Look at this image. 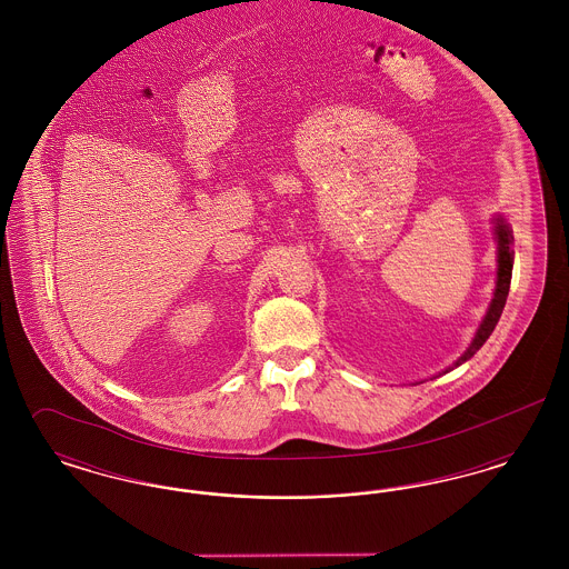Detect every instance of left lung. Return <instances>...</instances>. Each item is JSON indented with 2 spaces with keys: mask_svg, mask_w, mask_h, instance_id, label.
<instances>
[{
  "mask_svg": "<svg viewBox=\"0 0 569 569\" xmlns=\"http://www.w3.org/2000/svg\"><path fill=\"white\" fill-rule=\"evenodd\" d=\"M495 241H497V286H495V295H492V300L488 305L487 316H485L482 325L478 328L471 346L452 365V369L459 367L462 362H467L473 353L478 352L487 343L490 332L495 330V326H497L499 318H501L506 300H508L510 281H512V264H515V251L510 249V244L515 243V237H512L510 223L501 216L495 217ZM448 371L450 369H446L443 373H448Z\"/></svg>",
  "mask_w": 569,
  "mask_h": 569,
  "instance_id": "left-lung-1",
  "label": "left lung"
}]
</instances>
